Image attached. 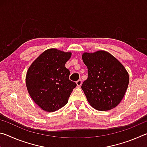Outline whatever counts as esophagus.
<instances>
[{"instance_id": "esophagus-1", "label": "esophagus", "mask_w": 147, "mask_h": 147, "mask_svg": "<svg viewBox=\"0 0 147 147\" xmlns=\"http://www.w3.org/2000/svg\"><path fill=\"white\" fill-rule=\"evenodd\" d=\"M82 80H78V81L76 82V84H77V86L78 87H80L81 86V85H82Z\"/></svg>"}]
</instances>
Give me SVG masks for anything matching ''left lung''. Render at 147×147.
<instances>
[{
	"instance_id": "8db88e82",
	"label": "left lung",
	"mask_w": 147,
	"mask_h": 147,
	"mask_svg": "<svg viewBox=\"0 0 147 147\" xmlns=\"http://www.w3.org/2000/svg\"><path fill=\"white\" fill-rule=\"evenodd\" d=\"M88 78L82 89L89 104L100 111L111 109L123 98L129 84L127 71L110 53L98 51L82 54Z\"/></svg>"
}]
</instances>
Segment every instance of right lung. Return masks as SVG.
<instances>
[{
  "mask_svg": "<svg viewBox=\"0 0 147 147\" xmlns=\"http://www.w3.org/2000/svg\"><path fill=\"white\" fill-rule=\"evenodd\" d=\"M71 54L56 49H47L28 69L27 90L34 102L44 111L53 112L63 107L76 87L69 80L70 71L65 67Z\"/></svg>",
  "mask_w": 147,
  "mask_h": 147,
  "instance_id": "right-lung-1",
  "label": "right lung"
}]
</instances>
